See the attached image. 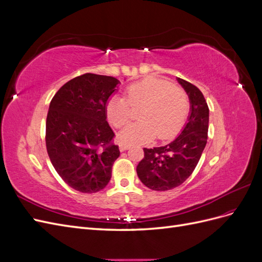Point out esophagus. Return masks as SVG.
<instances>
[{"instance_id":"34e87169","label":"esophagus","mask_w":262,"mask_h":262,"mask_svg":"<svg viewBox=\"0 0 262 262\" xmlns=\"http://www.w3.org/2000/svg\"><path fill=\"white\" fill-rule=\"evenodd\" d=\"M130 146L128 144H124V143L119 144V149H120V152H124V150H126Z\"/></svg>"}]
</instances>
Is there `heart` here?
Returning <instances> with one entry per match:
<instances>
[{"mask_svg":"<svg viewBox=\"0 0 262 262\" xmlns=\"http://www.w3.org/2000/svg\"><path fill=\"white\" fill-rule=\"evenodd\" d=\"M125 98L110 97L106 104L108 121L116 128L129 123L132 108H140V121L130 124L119 134L124 144H142L153 140L175 138L184 128L190 113L187 93L166 80L146 77L133 83L125 91Z\"/></svg>","mask_w":262,"mask_h":262,"instance_id":"1","label":"heart"}]
</instances>
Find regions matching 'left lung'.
<instances>
[{"mask_svg":"<svg viewBox=\"0 0 262 262\" xmlns=\"http://www.w3.org/2000/svg\"><path fill=\"white\" fill-rule=\"evenodd\" d=\"M189 96L188 122L169 144L143 148L144 157L137 166L142 184L155 191H166L180 186L191 175L207 145L209 107L200 90L177 77Z\"/></svg>","mask_w":262,"mask_h":262,"instance_id":"left-lung-1","label":"left lung"}]
</instances>
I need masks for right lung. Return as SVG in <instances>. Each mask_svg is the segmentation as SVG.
Returning a JSON list of instances; mask_svg holds the SVG:
<instances>
[{"label":"right lung","mask_w":262,"mask_h":262,"mask_svg":"<svg viewBox=\"0 0 262 262\" xmlns=\"http://www.w3.org/2000/svg\"><path fill=\"white\" fill-rule=\"evenodd\" d=\"M120 83L113 76L86 73L55 93L46 121L47 152L67 184L83 193L104 189L120 155L113 143L106 104Z\"/></svg>","instance_id":"obj_1"}]
</instances>
